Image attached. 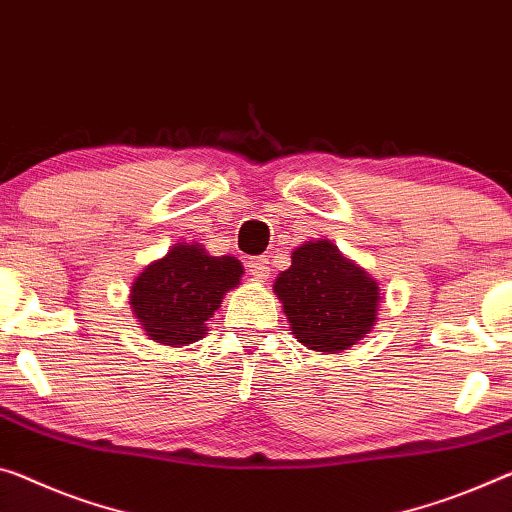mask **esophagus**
Returning <instances> with one entry per match:
<instances>
[{
    "instance_id": "obj_1",
    "label": "esophagus",
    "mask_w": 512,
    "mask_h": 512,
    "mask_svg": "<svg viewBox=\"0 0 512 512\" xmlns=\"http://www.w3.org/2000/svg\"><path fill=\"white\" fill-rule=\"evenodd\" d=\"M247 272L254 277L256 281H265L270 277V261L265 256H254L247 261Z\"/></svg>"
}]
</instances>
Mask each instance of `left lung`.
<instances>
[{"instance_id": "obj_1", "label": "left lung", "mask_w": 512, "mask_h": 512, "mask_svg": "<svg viewBox=\"0 0 512 512\" xmlns=\"http://www.w3.org/2000/svg\"><path fill=\"white\" fill-rule=\"evenodd\" d=\"M290 258L293 263L272 288L297 341L336 355L371 334L382 293L364 267L329 240L304 242Z\"/></svg>"}]
</instances>
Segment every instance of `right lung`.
<instances>
[{
	"instance_id": "obj_1",
	"label": "right lung",
	"mask_w": 512,
	"mask_h": 512,
	"mask_svg": "<svg viewBox=\"0 0 512 512\" xmlns=\"http://www.w3.org/2000/svg\"><path fill=\"white\" fill-rule=\"evenodd\" d=\"M235 256H212L201 242H176L132 281L130 306L151 341L180 348L208 334L224 295L240 286Z\"/></svg>"
}]
</instances>
